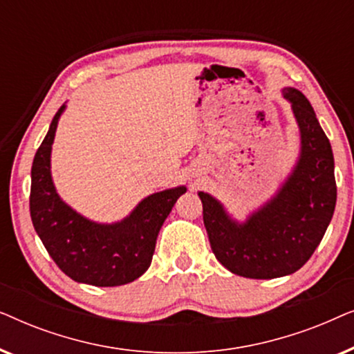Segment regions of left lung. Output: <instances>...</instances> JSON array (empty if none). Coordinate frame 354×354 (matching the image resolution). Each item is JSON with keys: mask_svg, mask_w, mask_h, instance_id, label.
Segmentation results:
<instances>
[{"mask_svg": "<svg viewBox=\"0 0 354 354\" xmlns=\"http://www.w3.org/2000/svg\"><path fill=\"white\" fill-rule=\"evenodd\" d=\"M301 132V156L277 196L245 224L200 192L203 221L217 261L236 275L275 279L297 272L321 243L337 203L333 154L327 135L301 91L285 88Z\"/></svg>", "mask_w": 354, "mask_h": 354, "instance_id": "obj_1", "label": "left lung"}]
</instances>
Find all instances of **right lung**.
<instances>
[{
    "instance_id": "add662e5",
    "label": "right lung",
    "mask_w": 354,
    "mask_h": 354,
    "mask_svg": "<svg viewBox=\"0 0 354 354\" xmlns=\"http://www.w3.org/2000/svg\"><path fill=\"white\" fill-rule=\"evenodd\" d=\"M57 109L32 164L30 217L53 261L67 277L95 287H118L147 272L159 230L185 187L145 198L127 219L101 225L77 214L57 196L50 174Z\"/></svg>"
}]
</instances>
